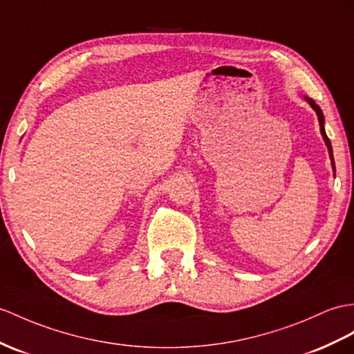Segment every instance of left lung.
<instances>
[{"instance_id": "8db88e82", "label": "left lung", "mask_w": 354, "mask_h": 354, "mask_svg": "<svg viewBox=\"0 0 354 354\" xmlns=\"http://www.w3.org/2000/svg\"><path fill=\"white\" fill-rule=\"evenodd\" d=\"M305 100L309 103V105H311V108L315 111V114H317V117H318V123H320V132H322V136H323L324 144H326V147H327V151H329V158H330V163H332L333 174H335V160H333L332 144H330V140H329V138H327V135H326V131H324V115H323V111H322V108L318 106L317 103H315L313 99L305 97Z\"/></svg>"}]
</instances>
